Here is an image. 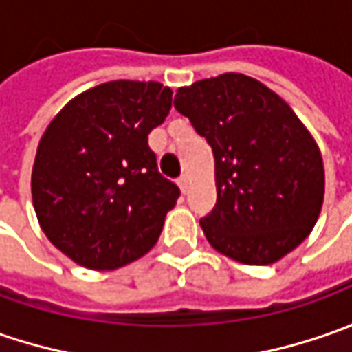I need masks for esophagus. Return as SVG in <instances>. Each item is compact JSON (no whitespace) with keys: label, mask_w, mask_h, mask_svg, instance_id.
Returning a JSON list of instances; mask_svg holds the SVG:
<instances>
[{"label":"esophagus","mask_w":352,"mask_h":352,"mask_svg":"<svg viewBox=\"0 0 352 352\" xmlns=\"http://www.w3.org/2000/svg\"><path fill=\"white\" fill-rule=\"evenodd\" d=\"M178 186H180L182 194H186V192H188V176H180V178H178Z\"/></svg>","instance_id":"obj_1"}]
</instances>
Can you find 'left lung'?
<instances>
[{"label": "left lung", "instance_id": "left-lung-1", "mask_svg": "<svg viewBox=\"0 0 352 352\" xmlns=\"http://www.w3.org/2000/svg\"><path fill=\"white\" fill-rule=\"evenodd\" d=\"M215 158L217 204L199 219L215 250L272 264L318 221L325 172L318 142L278 94L245 74L199 80L174 98Z\"/></svg>", "mask_w": 352, "mask_h": 352}]
</instances>
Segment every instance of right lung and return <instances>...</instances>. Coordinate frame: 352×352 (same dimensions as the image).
Instances as JSON below:
<instances>
[{
	"instance_id": "obj_1",
	"label": "right lung",
	"mask_w": 352,
	"mask_h": 352,
	"mask_svg": "<svg viewBox=\"0 0 352 352\" xmlns=\"http://www.w3.org/2000/svg\"><path fill=\"white\" fill-rule=\"evenodd\" d=\"M170 107L172 89L160 82H105L66 103L41 137L36 219L76 264L116 270L155 247L180 196L148 146Z\"/></svg>"
}]
</instances>
